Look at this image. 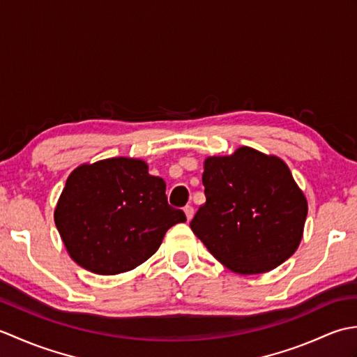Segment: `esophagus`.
<instances>
[{"label": "esophagus", "mask_w": 357, "mask_h": 357, "mask_svg": "<svg viewBox=\"0 0 357 357\" xmlns=\"http://www.w3.org/2000/svg\"><path fill=\"white\" fill-rule=\"evenodd\" d=\"M184 213H185V216H187V221H190V219H192L193 215H195V208H193L192 206H185V207H184Z\"/></svg>", "instance_id": "obj_1"}]
</instances>
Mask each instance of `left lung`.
Returning <instances> with one entry per match:
<instances>
[{
  "label": "left lung",
  "mask_w": 357,
  "mask_h": 357,
  "mask_svg": "<svg viewBox=\"0 0 357 357\" xmlns=\"http://www.w3.org/2000/svg\"><path fill=\"white\" fill-rule=\"evenodd\" d=\"M206 204L190 227L208 252L239 275H259L285 262L304 233L307 199L278 156L239 147L204 162Z\"/></svg>",
  "instance_id": "obj_1"
}]
</instances>
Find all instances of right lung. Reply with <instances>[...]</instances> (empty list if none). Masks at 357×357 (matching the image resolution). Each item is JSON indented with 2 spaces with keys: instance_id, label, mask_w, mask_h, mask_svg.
Wrapping results in <instances>:
<instances>
[{
  "instance_id": "right-lung-1",
  "label": "right lung",
  "mask_w": 357,
  "mask_h": 357,
  "mask_svg": "<svg viewBox=\"0 0 357 357\" xmlns=\"http://www.w3.org/2000/svg\"><path fill=\"white\" fill-rule=\"evenodd\" d=\"M55 224L72 259L96 275H118L146 262L165 231L185 222L167 202L162 178L133 158L82 164L66 181Z\"/></svg>"
}]
</instances>
